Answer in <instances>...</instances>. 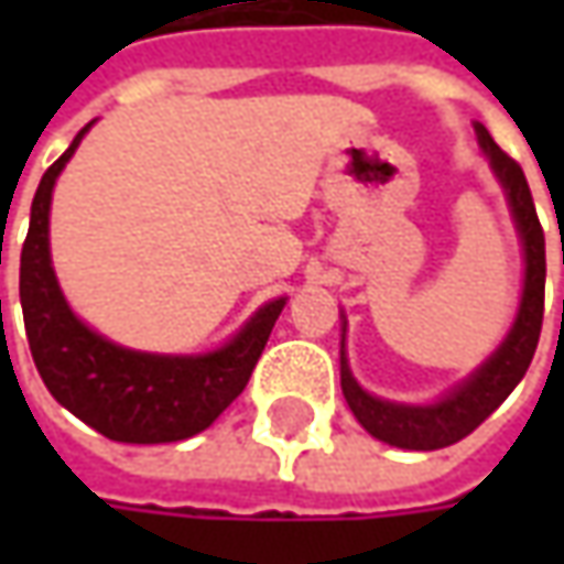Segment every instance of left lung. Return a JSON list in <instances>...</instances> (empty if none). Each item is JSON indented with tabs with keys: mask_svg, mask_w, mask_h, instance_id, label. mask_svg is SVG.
I'll return each mask as SVG.
<instances>
[{
	"mask_svg": "<svg viewBox=\"0 0 564 564\" xmlns=\"http://www.w3.org/2000/svg\"><path fill=\"white\" fill-rule=\"evenodd\" d=\"M477 141L489 156V165L499 178V185L506 187L511 216L524 245V294H521V307L511 323L506 341L496 348V355L477 367L470 377L452 389L445 399L436 404H395V401H382L370 392H364L358 379L351 377V367L345 358V329H341V392L351 408V414L358 423L377 436L379 443L411 448V452H433L445 445L465 440L467 433H474L489 414L509 399L511 389L524 379L531 367L540 329H543V289H546V238L543 226L536 219V206H533L531 187L521 172V165L511 160L506 150H499V143L492 141L487 128L477 121L474 124ZM564 263V257H562Z\"/></svg>",
	"mask_w": 564,
	"mask_h": 564,
	"instance_id": "left-lung-1",
	"label": "left lung"
}]
</instances>
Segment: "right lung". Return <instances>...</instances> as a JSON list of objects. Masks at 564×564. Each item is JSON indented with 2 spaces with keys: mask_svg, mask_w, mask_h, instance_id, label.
<instances>
[{
  "mask_svg": "<svg viewBox=\"0 0 564 564\" xmlns=\"http://www.w3.org/2000/svg\"><path fill=\"white\" fill-rule=\"evenodd\" d=\"M90 124L77 131L33 194L31 228L21 248V311L33 364L53 399L102 436L138 445L178 443L206 430L245 392L285 297L263 304L238 336L209 355L131 351L84 326L55 282L50 204L58 172Z\"/></svg>",
  "mask_w": 564,
  "mask_h": 564,
  "instance_id": "obj_1",
  "label": "right lung"
}]
</instances>
